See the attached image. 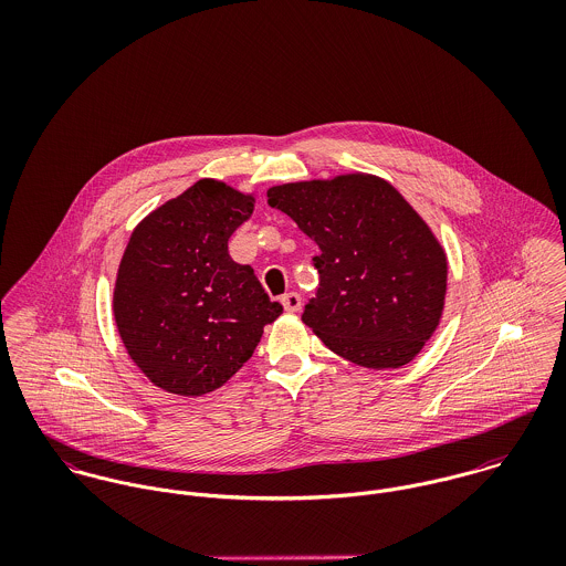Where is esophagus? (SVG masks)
<instances>
[{
    "mask_svg": "<svg viewBox=\"0 0 566 566\" xmlns=\"http://www.w3.org/2000/svg\"><path fill=\"white\" fill-rule=\"evenodd\" d=\"M281 303H283V307H285V312H298L301 310V305H303V298H301V294H296V292H287L283 298H281Z\"/></svg>",
    "mask_w": 566,
    "mask_h": 566,
    "instance_id": "34e87169",
    "label": "esophagus"
}]
</instances>
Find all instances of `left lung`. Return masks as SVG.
Returning <instances> with one entry per match:
<instances>
[{
    "label": "left lung",
    "mask_w": 566,
    "mask_h": 566,
    "mask_svg": "<svg viewBox=\"0 0 566 566\" xmlns=\"http://www.w3.org/2000/svg\"><path fill=\"white\" fill-rule=\"evenodd\" d=\"M268 205L321 248L303 323L357 366L411 361L442 316L447 254L403 196L384 178L344 174L276 185Z\"/></svg>",
    "instance_id": "left-lung-1"
}]
</instances>
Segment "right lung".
<instances>
[{
    "label": "right lung",
    "instance_id": "1",
    "mask_svg": "<svg viewBox=\"0 0 566 566\" xmlns=\"http://www.w3.org/2000/svg\"><path fill=\"white\" fill-rule=\"evenodd\" d=\"M252 205V196L202 178L130 235L113 314L130 359L165 392L218 390L252 357L263 326L283 314L254 270L229 254Z\"/></svg>",
    "mask_w": 566,
    "mask_h": 566
}]
</instances>
